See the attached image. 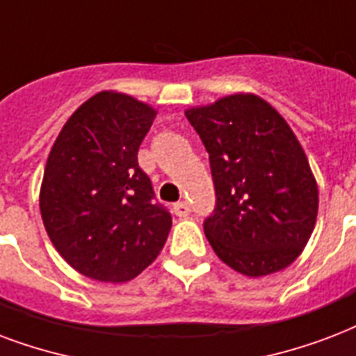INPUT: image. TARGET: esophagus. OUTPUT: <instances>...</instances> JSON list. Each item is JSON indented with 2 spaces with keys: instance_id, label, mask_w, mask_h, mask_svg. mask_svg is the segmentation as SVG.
Wrapping results in <instances>:
<instances>
[{
  "instance_id": "34e87169",
  "label": "esophagus",
  "mask_w": 356,
  "mask_h": 356,
  "mask_svg": "<svg viewBox=\"0 0 356 356\" xmlns=\"http://www.w3.org/2000/svg\"><path fill=\"white\" fill-rule=\"evenodd\" d=\"M173 211L177 214L179 218H184V216H188L190 214V205L186 202H179L173 205Z\"/></svg>"
}]
</instances>
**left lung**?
I'll list each match as a JSON object with an SVG mask.
<instances>
[{
  "label": "left lung",
  "instance_id": "8db88e82",
  "mask_svg": "<svg viewBox=\"0 0 356 356\" xmlns=\"http://www.w3.org/2000/svg\"><path fill=\"white\" fill-rule=\"evenodd\" d=\"M209 153L216 205L203 222L222 261L246 276L291 265L317 218V183L286 119L250 93L184 112Z\"/></svg>",
  "mask_w": 356,
  "mask_h": 356
}]
</instances>
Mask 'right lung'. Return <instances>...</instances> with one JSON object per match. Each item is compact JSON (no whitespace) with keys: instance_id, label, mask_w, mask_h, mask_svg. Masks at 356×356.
<instances>
[{"instance_id":"right-lung-1","label":"right lung","mask_w":356,"mask_h":356,"mask_svg":"<svg viewBox=\"0 0 356 356\" xmlns=\"http://www.w3.org/2000/svg\"><path fill=\"white\" fill-rule=\"evenodd\" d=\"M153 108L102 91L86 100L54 143L40 186L48 237L70 267L99 282H129L156 259L172 214L153 202L138 149Z\"/></svg>"}]
</instances>
